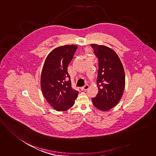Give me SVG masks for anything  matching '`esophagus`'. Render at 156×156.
<instances>
[{"instance_id":"esophagus-1","label":"esophagus","mask_w":156,"mask_h":156,"mask_svg":"<svg viewBox=\"0 0 156 156\" xmlns=\"http://www.w3.org/2000/svg\"><path fill=\"white\" fill-rule=\"evenodd\" d=\"M88 88H89L88 85L86 84V85H85L84 86L81 87V90L82 91H86L88 89Z\"/></svg>"}]
</instances>
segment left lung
Segmentation results:
<instances>
[{"label":"left lung","instance_id":"left-lung-1","mask_svg":"<svg viewBox=\"0 0 156 156\" xmlns=\"http://www.w3.org/2000/svg\"><path fill=\"white\" fill-rule=\"evenodd\" d=\"M98 58V93L92 102L98 109L108 111L120 101L125 87V73L121 61L113 50L105 45L91 44Z\"/></svg>","mask_w":156,"mask_h":156}]
</instances>
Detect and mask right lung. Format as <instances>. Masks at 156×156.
I'll use <instances>...</instances> for the list:
<instances>
[{
  "label": "right lung",
  "instance_id": "obj_1",
  "mask_svg": "<svg viewBox=\"0 0 156 156\" xmlns=\"http://www.w3.org/2000/svg\"><path fill=\"white\" fill-rule=\"evenodd\" d=\"M77 49L75 45L53 50L47 57L41 77V86L47 101L58 111L69 109L75 103L78 91L71 87L68 66Z\"/></svg>",
  "mask_w": 156,
  "mask_h": 156
}]
</instances>
